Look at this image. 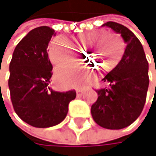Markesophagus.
Listing matches in <instances>:
<instances>
[{
	"mask_svg": "<svg viewBox=\"0 0 156 156\" xmlns=\"http://www.w3.org/2000/svg\"><path fill=\"white\" fill-rule=\"evenodd\" d=\"M83 89H76V96L77 97H80L81 95H82V93H83Z\"/></svg>",
	"mask_w": 156,
	"mask_h": 156,
	"instance_id": "esophagus-1",
	"label": "esophagus"
}]
</instances>
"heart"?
Returning a JSON list of instances; mask_svg holds the SVG:
<instances>
[{
    "instance_id": "1",
    "label": "heart",
    "mask_w": 156,
    "mask_h": 156,
    "mask_svg": "<svg viewBox=\"0 0 156 156\" xmlns=\"http://www.w3.org/2000/svg\"><path fill=\"white\" fill-rule=\"evenodd\" d=\"M104 38L105 40L103 39ZM99 39L94 43H99L98 48L93 54L96 60L104 66V68L109 69L115 66L120 61L124 51V44L121 39L115 34H109V32L101 29L93 31L91 33L80 34L74 39V41L80 45H86L90 41ZM73 50L70 45L63 39L56 38L49 45V59L51 63L56 66L68 64L73 61ZM62 69H58L56 76L59 77Z\"/></svg>"
}]
</instances>
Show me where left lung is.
<instances>
[{
    "mask_svg": "<svg viewBox=\"0 0 156 156\" xmlns=\"http://www.w3.org/2000/svg\"><path fill=\"white\" fill-rule=\"evenodd\" d=\"M104 26L120 33L127 46L121 61L104 77L109 87L95 90L98 99L90 111L99 126L121 129L132 124L144 107L149 86L148 61L140 41L128 27L115 22Z\"/></svg>",
    "mask_w": 156,
    "mask_h": 156,
    "instance_id": "8db88e82",
    "label": "left lung"
}]
</instances>
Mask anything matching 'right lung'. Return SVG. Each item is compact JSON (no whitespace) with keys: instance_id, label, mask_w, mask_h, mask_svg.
<instances>
[{"instance_id":"add662e5","label":"right lung","mask_w":156,"mask_h":156,"mask_svg":"<svg viewBox=\"0 0 156 156\" xmlns=\"http://www.w3.org/2000/svg\"><path fill=\"white\" fill-rule=\"evenodd\" d=\"M54 30L43 26L27 33L16 45L10 62L8 86L17 115L35 128L55 126L66 118L76 90L54 91L49 87L52 66L47 48Z\"/></svg>"}]
</instances>
